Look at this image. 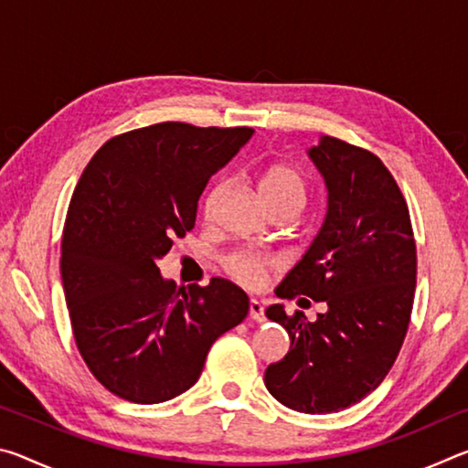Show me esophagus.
<instances>
[{"mask_svg": "<svg viewBox=\"0 0 468 468\" xmlns=\"http://www.w3.org/2000/svg\"><path fill=\"white\" fill-rule=\"evenodd\" d=\"M250 318L251 320H256V322H264V305H262V301H258V299H250Z\"/></svg>", "mask_w": 468, "mask_h": 468, "instance_id": "34e87169", "label": "esophagus"}]
</instances>
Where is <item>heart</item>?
Listing matches in <instances>:
<instances>
[{"label": "heart", "mask_w": 468, "mask_h": 468, "mask_svg": "<svg viewBox=\"0 0 468 468\" xmlns=\"http://www.w3.org/2000/svg\"><path fill=\"white\" fill-rule=\"evenodd\" d=\"M223 192H225L223 184L212 187V192L204 202L206 212L212 210V206L217 204V200ZM258 196L266 208L274 204L301 206L305 200L303 176H301L297 169L287 167V165H272V167H268L258 179ZM268 266H271V262H268L266 258L253 256V253H235V256L227 260V271L245 284L260 282L262 274L268 271Z\"/></svg>", "instance_id": "obj_1"}]
</instances>
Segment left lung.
I'll list each match as a JSON object with an SVG mask.
<instances>
[{
	"mask_svg": "<svg viewBox=\"0 0 468 468\" xmlns=\"http://www.w3.org/2000/svg\"><path fill=\"white\" fill-rule=\"evenodd\" d=\"M307 156L326 187V215L274 292L324 301L326 312L307 322L282 303L268 307L291 346L264 384L281 405L326 415L357 405L394 366L413 310L417 251L405 197L376 154L322 136Z\"/></svg>",
	"mask_w": 468,
	"mask_h": 468,
	"instance_id": "8db88e82",
	"label": "left lung"
}]
</instances>
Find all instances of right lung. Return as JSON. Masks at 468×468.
I'll return each mask as SVG.
<instances>
[{
  "instance_id": "right-lung-1",
  "label": "right lung",
  "mask_w": 468,
  "mask_h": 468,
  "mask_svg": "<svg viewBox=\"0 0 468 468\" xmlns=\"http://www.w3.org/2000/svg\"><path fill=\"white\" fill-rule=\"evenodd\" d=\"M251 136L148 125L111 138L78 181L61 241L63 292L78 351L120 399L156 405L184 394L212 343L248 315L237 284L177 287L156 262L192 231L208 179Z\"/></svg>"
}]
</instances>
